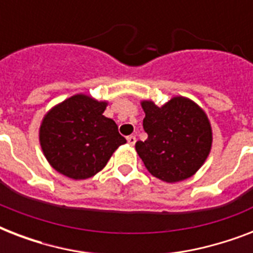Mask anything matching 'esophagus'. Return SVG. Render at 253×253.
Segmentation results:
<instances>
[{"label":"esophagus","mask_w":253,"mask_h":253,"mask_svg":"<svg viewBox=\"0 0 253 253\" xmlns=\"http://www.w3.org/2000/svg\"><path fill=\"white\" fill-rule=\"evenodd\" d=\"M135 142H136V138H135L134 135H130V136H127V143H128L130 146H134Z\"/></svg>","instance_id":"obj_1"}]
</instances>
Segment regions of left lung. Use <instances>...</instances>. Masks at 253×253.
Segmentation results:
<instances>
[{
    "label": "left lung",
    "mask_w": 253,
    "mask_h": 253,
    "mask_svg": "<svg viewBox=\"0 0 253 253\" xmlns=\"http://www.w3.org/2000/svg\"><path fill=\"white\" fill-rule=\"evenodd\" d=\"M143 128L147 140H139L135 150L148 172L166 182L184 181L206 162L212 144L208 115L194 101L177 95L163 106L144 99Z\"/></svg>",
    "instance_id": "obj_1"
}]
</instances>
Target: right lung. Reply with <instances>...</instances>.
<instances>
[{
	"label": "right lung",
	"mask_w": 253,
	"mask_h": 253,
	"mask_svg": "<svg viewBox=\"0 0 253 253\" xmlns=\"http://www.w3.org/2000/svg\"><path fill=\"white\" fill-rule=\"evenodd\" d=\"M106 101L75 94L44 115L39 128L43 155L55 170L85 180L102 170L126 139L117 123L103 115Z\"/></svg>",
	"instance_id": "right-lung-1"
}]
</instances>
